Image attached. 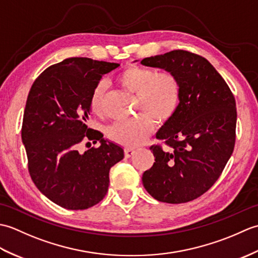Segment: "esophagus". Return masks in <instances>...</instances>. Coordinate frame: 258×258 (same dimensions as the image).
<instances>
[{
    "mask_svg": "<svg viewBox=\"0 0 258 258\" xmlns=\"http://www.w3.org/2000/svg\"><path fill=\"white\" fill-rule=\"evenodd\" d=\"M124 153H125V157L126 158H130V157H132L135 154V151L133 149H125Z\"/></svg>",
    "mask_w": 258,
    "mask_h": 258,
    "instance_id": "1",
    "label": "esophagus"
}]
</instances>
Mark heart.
<instances>
[{"mask_svg": "<svg viewBox=\"0 0 258 258\" xmlns=\"http://www.w3.org/2000/svg\"><path fill=\"white\" fill-rule=\"evenodd\" d=\"M124 89L138 95V109L142 114L130 122L115 123L106 130L107 138L125 147H135L154 132L155 120L165 123L171 119L179 106L180 86L176 76L171 72L156 73L154 70L130 65L118 75ZM106 85L97 84L92 93L93 112L102 115L105 108Z\"/></svg>", "mask_w": 258, "mask_h": 258, "instance_id": "b5f03b06", "label": "heart"}]
</instances>
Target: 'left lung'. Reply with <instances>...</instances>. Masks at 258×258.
<instances>
[{
	"instance_id": "obj_1",
	"label": "left lung",
	"mask_w": 258,
	"mask_h": 258,
	"mask_svg": "<svg viewBox=\"0 0 258 258\" xmlns=\"http://www.w3.org/2000/svg\"><path fill=\"white\" fill-rule=\"evenodd\" d=\"M141 64L173 73L180 86L176 113L156 133L169 150L151 146L155 162L142 182L160 202L193 201L212 187L234 151V95L215 68L197 54L174 50L146 57Z\"/></svg>"
}]
</instances>
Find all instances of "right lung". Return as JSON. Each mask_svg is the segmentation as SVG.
Segmentation results:
<instances>
[{
    "label": "right lung",
    "mask_w": 258,
    "mask_h": 258,
    "mask_svg": "<svg viewBox=\"0 0 258 258\" xmlns=\"http://www.w3.org/2000/svg\"><path fill=\"white\" fill-rule=\"evenodd\" d=\"M118 67L70 57L41 73L27 96L22 142L31 178L43 195L67 210L100 203L107 193L109 169L124 157L122 147L86 125L93 91ZM89 139L100 141V147L80 153L78 145Z\"/></svg>",
    "instance_id": "obj_1"
}]
</instances>
